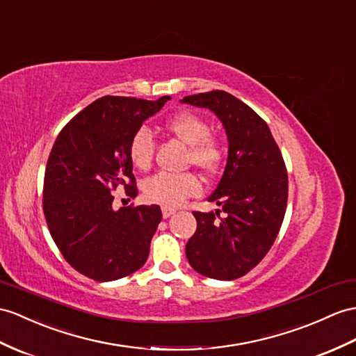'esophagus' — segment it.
I'll list each match as a JSON object with an SVG mask.
<instances>
[{
    "label": "esophagus",
    "mask_w": 356,
    "mask_h": 356,
    "mask_svg": "<svg viewBox=\"0 0 356 356\" xmlns=\"http://www.w3.org/2000/svg\"><path fill=\"white\" fill-rule=\"evenodd\" d=\"M161 213H163V218L164 219H168V218H170L172 214H175L177 213V208H172V207H161Z\"/></svg>",
    "instance_id": "obj_1"
}]
</instances>
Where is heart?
Returning a JSON list of instances; mask_svg holds the SVG:
<instances>
[{
    "instance_id": "1",
    "label": "heart",
    "mask_w": 356,
    "mask_h": 356,
    "mask_svg": "<svg viewBox=\"0 0 356 356\" xmlns=\"http://www.w3.org/2000/svg\"><path fill=\"white\" fill-rule=\"evenodd\" d=\"M164 128L170 134L188 145V161L204 173L218 172L223 163L225 151L218 137L210 134L207 120L193 113L181 111L170 116ZM154 136L146 127L138 128L129 142V159L138 169H148L154 159ZM201 183L193 173H157L145 181L146 199L166 207L179 205L187 196L196 195Z\"/></svg>"
}]
</instances>
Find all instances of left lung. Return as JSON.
I'll return each instance as SVG.
<instances>
[{"label":"left lung","mask_w":356,"mask_h":356,"mask_svg":"<svg viewBox=\"0 0 356 356\" xmlns=\"http://www.w3.org/2000/svg\"><path fill=\"white\" fill-rule=\"evenodd\" d=\"M181 102L211 110L228 138L227 166L208 197L225 214L193 213L197 228L186 255L197 273L237 280L261 261L278 236L287 208V169L267 124L231 93L213 90Z\"/></svg>","instance_id":"obj_1"}]
</instances>
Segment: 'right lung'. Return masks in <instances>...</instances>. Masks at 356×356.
<instances>
[{"label": "right lung", "instance_id": "add662e5", "mask_svg": "<svg viewBox=\"0 0 356 356\" xmlns=\"http://www.w3.org/2000/svg\"><path fill=\"white\" fill-rule=\"evenodd\" d=\"M169 99L102 97L56 138L43 179V213L60 252L88 278L116 281L148 259L160 207L113 210L111 192L124 186L127 195H137L129 142Z\"/></svg>", "mask_w": 356, "mask_h": 356}]
</instances>
